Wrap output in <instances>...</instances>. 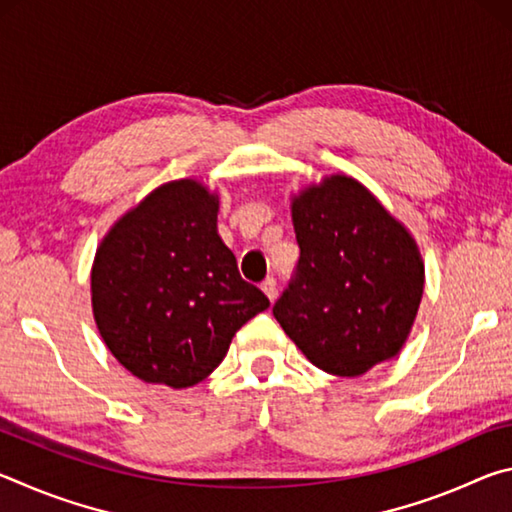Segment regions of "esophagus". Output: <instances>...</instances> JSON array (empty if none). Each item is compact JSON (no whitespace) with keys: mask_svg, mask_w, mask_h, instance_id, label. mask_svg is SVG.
<instances>
[{"mask_svg":"<svg viewBox=\"0 0 512 512\" xmlns=\"http://www.w3.org/2000/svg\"><path fill=\"white\" fill-rule=\"evenodd\" d=\"M262 291L266 293V298L271 300V302L277 298V282H275V277H266V280L262 282Z\"/></svg>","mask_w":512,"mask_h":512,"instance_id":"esophagus-1","label":"esophagus"}]
</instances>
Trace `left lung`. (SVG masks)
<instances>
[{
  "instance_id": "left-lung-1",
  "label": "left lung",
  "mask_w": 512,
  "mask_h": 512,
  "mask_svg": "<svg viewBox=\"0 0 512 512\" xmlns=\"http://www.w3.org/2000/svg\"><path fill=\"white\" fill-rule=\"evenodd\" d=\"M300 246L296 275L273 316L316 368L359 377L393 359L424 289L413 237L366 187L329 176L291 203Z\"/></svg>"
}]
</instances>
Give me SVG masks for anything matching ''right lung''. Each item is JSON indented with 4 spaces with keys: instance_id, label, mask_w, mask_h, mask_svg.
I'll list each match as a JSON object with an SVG mask.
<instances>
[{
    "instance_id": "obj_1",
    "label": "right lung",
    "mask_w": 512,
    "mask_h": 512,
    "mask_svg": "<svg viewBox=\"0 0 512 512\" xmlns=\"http://www.w3.org/2000/svg\"><path fill=\"white\" fill-rule=\"evenodd\" d=\"M219 196L173 180L126 212L92 264V311L121 366L187 388L223 361L232 336L271 302L241 280L216 232Z\"/></svg>"
}]
</instances>
